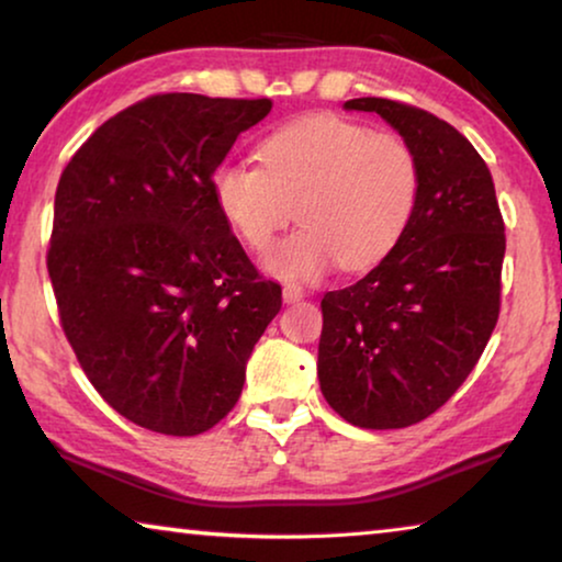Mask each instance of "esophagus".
Masks as SVG:
<instances>
[{
    "mask_svg": "<svg viewBox=\"0 0 562 562\" xmlns=\"http://www.w3.org/2000/svg\"><path fill=\"white\" fill-rule=\"evenodd\" d=\"M304 286H301V283H283V301H286V304H294V301H301L304 299Z\"/></svg>",
    "mask_w": 562,
    "mask_h": 562,
    "instance_id": "esophagus-1",
    "label": "esophagus"
}]
</instances>
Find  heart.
<instances>
[{
	"label": "heart",
	"mask_w": 562,
	"mask_h": 562,
	"mask_svg": "<svg viewBox=\"0 0 562 562\" xmlns=\"http://www.w3.org/2000/svg\"><path fill=\"white\" fill-rule=\"evenodd\" d=\"M261 167L223 161L213 194L233 233L266 254L296 213L301 227L266 258L281 279H316L380 263L413 221L420 165L393 132H370L337 113H308L258 146Z\"/></svg>",
	"instance_id": "obj_1"
}]
</instances>
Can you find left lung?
<instances>
[{"instance_id":"8db88e82","label":"left lung","mask_w":562,"mask_h":562,"mask_svg":"<svg viewBox=\"0 0 562 562\" xmlns=\"http://www.w3.org/2000/svg\"><path fill=\"white\" fill-rule=\"evenodd\" d=\"M413 146L420 192L403 240L352 286L322 299L319 385L360 428H405L469 378L499 319L507 238L486 161L416 105L352 99Z\"/></svg>"}]
</instances>
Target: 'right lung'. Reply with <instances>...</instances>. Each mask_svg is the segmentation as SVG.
Masks as SVG:
<instances>
[{
	"mask_svg": "<svg viewBox=\"0 0 562 562\" xmlns=\"http://www.w3.org/2000/svg\"><path fill=\"white\" fill-rule=\"evenodd\" d=\"M271 99L157 93L88 136L55 190L47 248L60 327L113 411L198 436L238 403L281 308L217 207L213 172Z\"/></svg>",
	"mask_w": 562,
	"mask_h": 562,
	"instance_id": "right-lung-1",
	"label": "right lung"
}]
</instances>
